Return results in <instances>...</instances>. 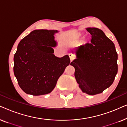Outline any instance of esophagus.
<instances>
[{"mask_svg":"<svg viewBox=\"0 0 127 127\" xmlns=\"http://www.w3.org/2000/svg\"><path fill=\"white\" fill-rule=\"evenodd\" d=\"M69 58H70L71 61L73 60L74 58V55L73 54H71V53L69 54Z\"/></svg>","mask_w":127,"mask_h":127,"instance_id":"obj_1","label":"esophagus"}]
</instances>
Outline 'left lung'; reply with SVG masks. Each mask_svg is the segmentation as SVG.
<instances>
[{"instance_id":"left-lung-1","label":"left lung","mask_w":127,"mask_h":127,"mask_svg":"<svg viewBox=\"0 0 127 127\" xmlns=\"http://www.w3.org/2000/svg\"><path fill=\"white\" fill-rule=\"evenodd\" d=\"M91 40L75 49L76 59L70 63L74 76L83 93H102L113 83L117 73L118 58L114 43L96 28H87Z\"/></svg>"}]
</instances>
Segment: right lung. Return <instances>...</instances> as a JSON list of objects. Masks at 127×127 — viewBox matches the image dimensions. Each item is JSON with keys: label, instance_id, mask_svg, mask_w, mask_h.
<instances>
[{"label": "right lung", "instance_id": "1", "mask_svg": "<svg viewBox=\"0 0 127 127\" xmlns=\"http://www.w3.org/2000/svg\"><path fill=\"white\" fill-rule=\"evenodd\" d=\"M57 30L39 29L31 32L19 43L14 57V73L20 88L34 96L47 94L70 64L69 55L54 54Z\"/></svg>", "mask_w": 127, "mask_h": 127}]
</instances>
